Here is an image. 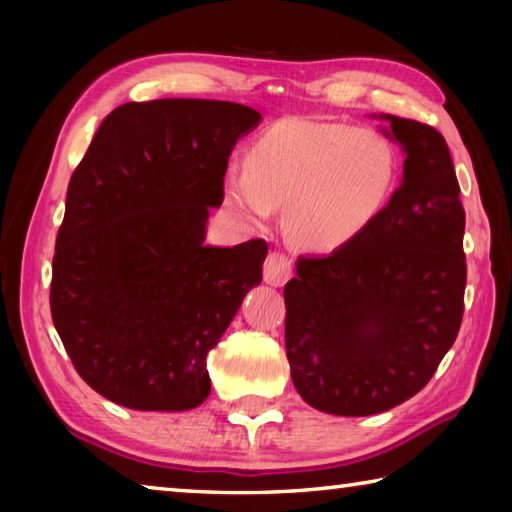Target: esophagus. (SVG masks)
<instances>
[{
	"label": "esophagus",
	"mask_w": 512,
	"mask_h": 512,
	"mask_svg": "<svg viewBox=\"0 0 512 512\" xmlns=\"http://www.w3.org/2000/svg\"><path fill=\"white\" fill-rule=\"evenodd\" d=\"M291 271H293L291 259L284 255V253H280V250H275V253H271V255L266 257V262H264V280L268 284H273V287H282V284L291 277Z\"/></svg>",
	"instance_id": "obj_1"
}]
</instances>
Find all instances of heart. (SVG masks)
Returning a JSON list of instances; mask_svg holds the SVG:
<instances>
[{
	"mask_svg": "<svg viewBox=\"0 0 512 512\" xmlns=\"http://www.w3.org/2000/svg\"><path fill=\"white\" fill-rule=\"evenodd\" d=\"M397 176L400 155L375 128L280 119L255 137L244 171H230L223 192L250 223L287 207V228L300 246L334 253L370 228Z\"/></svg>",
	"mask_w": 512,
	"mask_h": 512,
	"instance_id": "obj_1",
	"label": "heart"
}]
</instances>
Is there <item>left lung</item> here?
<instances>
[{"label":"left lung","mask_w":512,"mask_h":512,"mask_svg":"<svg viewBox=\"0 0 512 512\" xmlns=\"http://www.w3.org/2000/svg\"><path fill=\"white\" fill-rule=\"evenodd\" d=\"M406 153L402 185L350 246L298 257L284 287L287 359L302 400L372 415L420 393L456 341L467 266L465 210L445 137L381 115Z\"/></svg>","instance_id":"1"}]
</instances>
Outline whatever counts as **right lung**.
I'll list each match as a JSON object with an SVG mask.
<instances>
[{
	"instance_id": "add662e5",
	"label": "right lung",
	"mask_w": 512,
	"mask_h": 512,
	"mask_svg": "<svg viewBox=\"0 0 512 512\" xmlns=\"http://www.w3.org/2000/svg\"><path fill=\"white\" fill-rule=\"evenodd\" d=\"M259 119L232 101L124 103L69 178L51 318L106 400L187 411L210 395L205 357L262 282L268 246H205V223L223 203L232 149Z\"/></svg>"
}]
</instances>
